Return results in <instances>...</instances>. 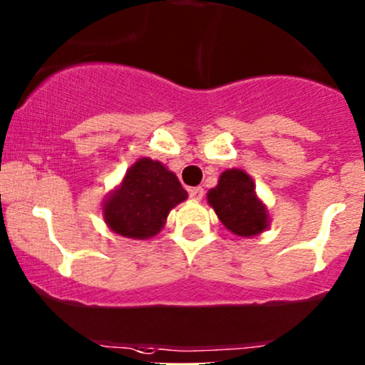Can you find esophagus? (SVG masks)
<instances>
[{"instance_id":"1","label":"esophagus","mask_w":365,"mask_h":365,"mask_svg":"<svg viewBox=\"0 0 365 365\" xmlns=\"http://www.w3.org/2000/svg\"><path fill=\"white\" fill-rule=\"evenodd\" d=\"M189 195L194 201H201L202 195H204V189L202 187H192V189L189 190Z\"/></svg>"}]
</instances>
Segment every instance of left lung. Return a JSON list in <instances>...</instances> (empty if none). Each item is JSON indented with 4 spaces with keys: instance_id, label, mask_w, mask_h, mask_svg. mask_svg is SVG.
<instances>
[{
    "instance_id": "8db88e82",
    "label": "left lung",
    "mask_w": 365,
    "mask_h": 365,
    "mask_svg": "<svg viewBox=\"0 0 365 365\" xmlns=\"http://www.w3.org/2000/svg\"><path fill=\"white\" fill-rule=\"evenodd\" d=\"M207 202L228 230L241 237H253L268 227L265 204L255 192L246 171L232 168L220 175L218 185L207 192Z\"/></svg>"
}]
</instances>
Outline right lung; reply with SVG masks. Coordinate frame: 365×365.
Masks as SVG:
<instances>
[{"instance_id":"right-lung-1","label":"right lung","mask_w":365,"mask_h":365,"mask_svg":"<svg viewBox=\"0 0 365 365\" xmlns=\"http://www.w3.org/2000/svg\"><path fill=\"white\" fill-rule=\"evenodd\" d=\"M185 199L187 190L173 171L163 163L142 158L103 201V220L123 237L150 239L164 227L170 211Z\"/></svg>"}]
</instances>
